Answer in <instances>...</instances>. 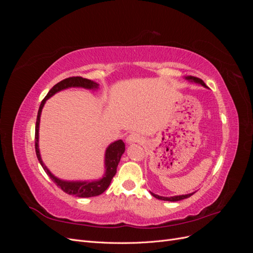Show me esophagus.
<instances>
[{
  "label": "esophagus",
  "mask_w": 253,
  "mask_h": 253,
  "mask_svg": "<svg viewBox=\"0 0 253 253\" xmlns=\"http://www.w3.org/2000/svg\"><path fill=\"white\" fill-rule=\"evenodd\" d=\"M126 142L127 143H135V142H140V136L136 133L129 134L126 137Z\"/></svg>",
  "instance_id": "esophagus-1"
}]
</instances>
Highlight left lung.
<instances>
[{"instance_id":"obj_1","label":"left lung","mask_w":253,"mask_h":253,"mask_svg":"<svg viewBox=\"0 0 253 253\" xmlns=\"http://www.w3.org/2000/svg\"><path fill=\"white\" fill-rule=\"evenodd\" d=\"M186 79H188V80H192V81H194V82H197V83H201L203 86H205V87H207V85L205 84V82L202 80V79H200V78H197V77H192V76H190V77H187ZM153 196L154 197H156L157 200H162V201H168V202H178V201H181V200H185V198H188V197H190L191 195H193L194 193H190V194H187V195H179V196H172V197H164V196H159V195H156V194H154V193H151Z\"/></svg>"}]
</instances>
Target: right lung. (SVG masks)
Masks as SVG:
<instances>
[{
  "mask_svg": "<svg viewBox=\"0 0 253 253\" xmlns=\"http://www.w3.org/2000/svg\"><path fill=\"white\" fill-rule=\"evenodd\" d=\"M72 86H80L84 88H97L98 84L94 81L88 80L86 78H82V77H70L66 78L62 81H60L57 83L55 86H52V88L48 91V94L45 96V98L42 100L39 111H38L37 115V122H36V132H35V148H36V154L38 157V160H39L42 168L44 171L46 172V174L49 176L50 179L56 183V185L64 191L65 193L75 195L78 197H93L102 194L104 191L109 188L110 183L113 179V177L116 174L117 171V166L120 162L121 155L124 154V152L126 150V145L125 142L122 140H117L109 145V148L106 149L105 152V174L103 176V178L97 181H64L61 180L57 177L53 176L49 170L47 169L45 165L43 164L41 156H40V152H39V145H38V140H39V125H40V115L42 112V109L44 106V103L46 102L47 99L51 97L53 94H56L57 91L64 89L67 87H72Z\"/></svg>",
  "mask_w": 253,
  "mask_h": 253,
  "instance_id": "1",
  "label": "right lung"
}]
</instances>
